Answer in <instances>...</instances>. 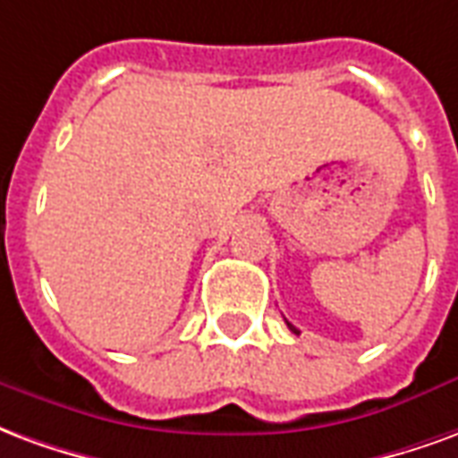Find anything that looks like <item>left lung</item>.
Listing matches in <instances>:
<instances>
[{
  "instance_id": "obj_1",
  "label": "left lung",
  "mask_w": 458,
  "mask_h": 458,
  "mask_svg": "<svg viewBox=\"0 0 458 458\" xmlns=\"http://www.w3.org/2000/svg\"><path fill=\"white\" fill-rule=\"evenodd\" d=\"M285 325H288V327H290V332H295V335H300V332H298V329H295V327H293V325H290V322H288V319H285Z\"/></svg>"
}]
</instances>
